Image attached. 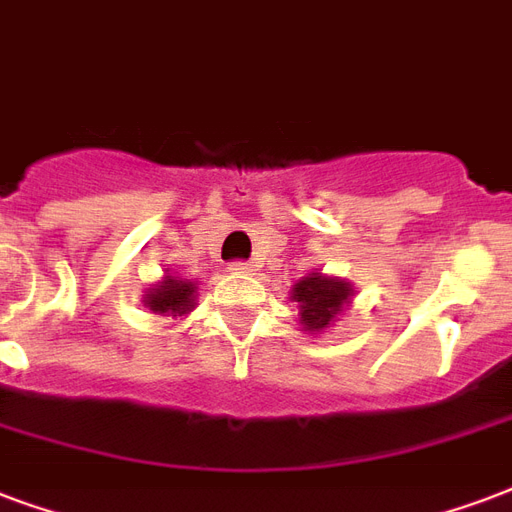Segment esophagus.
Masks as SVG:
<instances>
[{"mask_svg":"<svg viewBox=\"0 0 512 512\" xmlns=\"http://www.w3.org/2000/svg\"><path fill=\"white\" fill-rule=\"evenodd\" d=\"M229 272H232V275H253V272H256V264H253V261H232V264H229Z\"/></svg>","mask_w":512,"mask_h":512,"instance_id":"esophagus-1","label":"esophagus"}]
</instances>
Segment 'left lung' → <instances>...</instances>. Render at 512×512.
<instances>
[{"label": "left lung", "instance_id": "1", "mask_svg": "<svg viewBox=\"0 0 512 512\" xmlns=\"http://www.w3.org/2000/svg\"><path fill=\"white\" fill-rule=\"evenodd\" d=\"M348 297H351V288L345 286L343 280H329L324 275H310L294 286V302H299L302 324L310 332L329 326Z\"/></svg>", "mask_w": 512, "mask_h": 512}]
</instances>
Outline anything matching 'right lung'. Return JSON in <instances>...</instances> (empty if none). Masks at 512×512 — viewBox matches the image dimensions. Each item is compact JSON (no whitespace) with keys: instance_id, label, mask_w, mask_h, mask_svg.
I'll list each match as a JSON object with an SVG mask.
<instances>
[{"instance_id":"1","label":"right lung","mask_w":512,"mask_h":512,"mask_svg":"<svg viewBox=\"0 0 512 512\" xmlns=\"http://www.w3.org/2000/svg\"><path fill=\"white\" fill-rule=\"evenodd\" d=\"M145 305L153 313H188L194 307V283L167 278L159 288H151V294H145Z\"/></svg>"}]
</instances>
